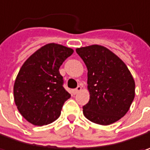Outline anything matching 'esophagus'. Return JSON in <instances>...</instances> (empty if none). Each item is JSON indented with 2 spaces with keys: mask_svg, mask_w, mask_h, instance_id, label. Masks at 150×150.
I'll return each mask as SVG.
<instances>
[{
  "mask_svg": "<svg viewBox=\"0 0 150 150\" xmlns=\"http://www.w3.org/2000/svg\"><path fill=\"white\" fill-rule=\"evenodd\" d=\"M81 91V86H77L76 89H75V90L73 91V93H74L75 95L77 94V93H78V92H80Z\"/></svg>",
  "mask_w": 150,
  "mask_h": 150,
  "instance_id": "obj_1",
  "label": "esophagus"
}]
</instances>
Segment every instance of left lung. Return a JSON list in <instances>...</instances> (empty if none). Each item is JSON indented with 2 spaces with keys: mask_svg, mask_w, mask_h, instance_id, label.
Here are the masks:
<instances>
[{
  "mask_svg": "<svg viewBox=\"0 0 150 150\" xmlns=\"http://www.w3.org/2000/svg\"><path fill=\"white\" fill-rule=\"evenodd\" d=\"M87 68L90 101L84 116L92 122L109 125L129 110L135 96V82L127 65L114 53L101 45L76 49Z\"/></svg>",
  "mask_w": 150,
  "mask_h": 150,
  "instance_id": "1",
  "label": "left lung"
}]
</instances>
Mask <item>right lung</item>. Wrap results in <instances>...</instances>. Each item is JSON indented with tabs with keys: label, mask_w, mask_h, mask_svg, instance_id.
I'll return each mask as SVG.
<instances>
[{
	"label": "right lung",
	"mask_w": 150,
	"mask_h": 150,
	"mask_svg": "<svg viewBox=\"0 0 150 150\" xmlns=\"http://www.w3.org/2000/svg\"><path fill=\"white\" fill-rule=\"evenodd\" d=\"M74 50L57 43H48L24 62L14 83V101L19 112L30 123L42 126L60 116L70 94L63 86L59 73L63 62Z\"/></svg>",
	"instance_id": "right-lung-1"
}]
</instances>
